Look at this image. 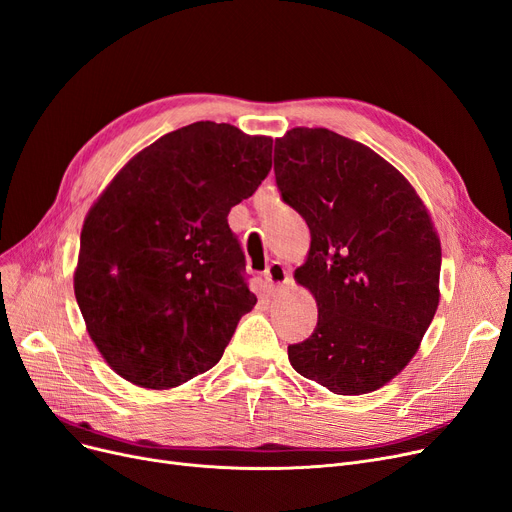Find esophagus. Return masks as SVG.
I'll use <instances>...</instances> for the list:
<instances>
[{
	"label": "esophagus",
	"instance_id": "34e87169",
	"mask_svg": "<svg viewBox=\"0 0 512 512\" xmlns=\"http://www.w3.org/2000/svg\"><path fill=\"white\" fill-rule=\"evenodd\" d=\"M265 280L272 288H282L284 284L291 282V272H288L280 261H272L268 265V270H265Z\"/></svg>",
	"mask_w": 512,
	"mask_h": 512
}]
</instances>
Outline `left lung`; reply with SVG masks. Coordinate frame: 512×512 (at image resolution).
Masks as SVG:
<instances>
[{"label": "left lung", "instance_id": "1", "mask_svg": "<svg viewBox=\"0 0 512 512\" xmlns=\"http://www.w3.org/2000/svg\"><path fill=\"white\" fill-rule=\"evenodd\" d=\"M274 173L309 228L295 278L318 303L314 332L288 345V360L332 393L376 391L412 360L435 316L441 244L431 217L402 173L330 129L286 131Z\"/></svg>", "mask_w": 512, "mask_h": 512}]
</instances>
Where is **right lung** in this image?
I'll return each mask as SVG.
<instances>
[{
	"label": "right lung",
	"mask_w": 512,
	"mask_h": 512,
	"mask_svg": "<svg viewBox=\"0 0 512 512\" xmlns=\"http://www.w3.org/2000/svg\"><path fill=\"white\" fill-rule=\"evenodd\" d=\"M272 169V138L198 121L136 154L81 230L75 297L125 381L169 389L211 370L257 297L228 213Z\"/></svg>",
	"instance_id": "add662e5"
}]
</instances>
